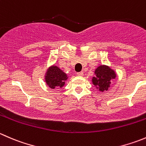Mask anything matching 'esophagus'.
<instances>
[{"instance_id": "34e87169", "label": "esophagus", "mask_w": 146, "mask_h": 146, "mask_svg": "<svg viewBox=\"0 0 146 146\" xmlns=\"http://www.w3.org/2000/svg\"><path fill=\"white\" fill-rule=\"evenodd\" d=\"M83 72H78V73H77V76H83Z\"/></svg>"}]
</instances>
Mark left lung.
Wrapping results in <instances>:
<instances>
[{"label":"left lung","mask_w":146,"mask_h":146,"mask_svg":"<svg viewBox=\"0 0 146 146\" xmlns=\"http://www.w3.org/2000/svg\"><path fill=\"white\" fill-rule=\"evenodd\" d=\"M95 77L92 78V83L100 91L108 90L111 80L116 78V73L107 66H100L95 71Z\"/></svg>","instance_id":"left-lung-1"}]
</instances>
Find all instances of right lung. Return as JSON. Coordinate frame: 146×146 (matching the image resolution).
I'll return each instance as SVG.
<instances>
[{"instance_id": "obj_1", "label": "right lung", "mask_w": 146, "mask_h": 146, "mask_svg": "<svg viewBox=\"0 0 146 146\" xmlns=\"http://www.w3.org/2000/svg\"><path fill=\"white\" fill-rule=\"evenodd\" d=\"M68 79L67 75L56 66H52L46 73L45 80L50 88H62L65 85V81Z\"/></svg>"}]
</instances>
